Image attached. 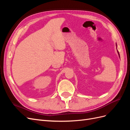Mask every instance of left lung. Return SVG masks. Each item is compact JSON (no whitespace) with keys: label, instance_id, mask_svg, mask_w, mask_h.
Masks as SVG:
<instances>
[{"label":"left lung","instance_id":"left-lung-1","mask_svg":"<svg viewBox=\"0 0 130 130\" xmlns=\"http://www.w3.org/2000/svg\"><path fill=\"white\" fill-rule=\"evenodd\" d=\"M117 52H118V54H119V57H120V55H119V52H118V50H117Z\"/></svg>","mask_w":130,"mask_h":130}]
</instances>
